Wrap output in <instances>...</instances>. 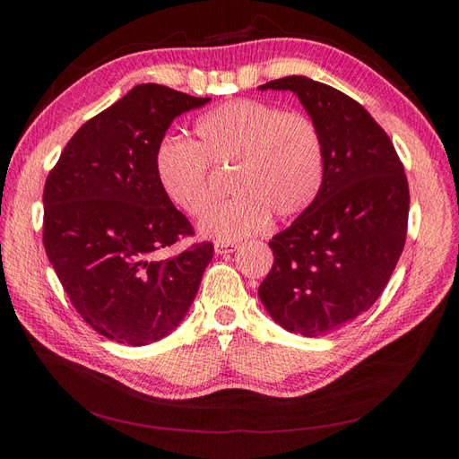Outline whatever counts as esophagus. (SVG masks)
<instances>
[{
  "mask_svg": "<svg viewBox=\"0 0 459 459\" xmlns=\"http://www.w3.org/2000/svg\"><path fill=\"white\" fill-rule=\"evenodd\" d=\"M238 245L235 243H216L214 245V253L216 255H228V253H233V251H238Z\"/></svg>",
  "mask_w": 459,
  "mask_h": 459,
  "instance_id": "esophagus-1",
  "label": "esophagus"
}]
</instances>
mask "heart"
Wrapping results in <instances>:
<instances>
[{
  "instance_id": "obj_1",
  "label": "heart",
  "mask_w": 459,
  "mask_h": 459,
  "mask_svg": "<svg viewBox=\"0 0 459 459\" xmlns=\"http://www.w3.org/2000/svg\"><path fill=\"white\" fill-rule=\"evenodd\" d=\"M197 143L166 135L155 149L159 186L178 211L199 216L212 201L208 162L231 169L235 199L199 221L206 239L233 243L268 228L272 214H302L324 186L325 149L316 122L258 100H233L195 122Z\"/></svg>"
}]
</instances>
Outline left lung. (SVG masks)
<instances>
[{
	"label": "left lung",
	"mask_w": 459,
	"mask_h": 459,
	"mask_svg": "<svg viewBox=\"0 0 459 459\" xmlns=\"http://www.w3.org/2000/svg\"><path fill=\"white\" fill-rule=\"evenodd\" d=\"M258 90L293 91L322 132V191L273 235V266L258 289L275 324L319 337L368 312L383 293L406 243L408 179L385 130L352 97L307 76Z\"/></svg>",
	"instance_id": "1"
}]
</instances>
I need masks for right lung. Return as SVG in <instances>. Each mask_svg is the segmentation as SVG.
<instances>
[{"instance_id":"add662e5","label":"right lung","mask_w":459,"mask_h":459,"mask_svg":"<svg viewBox=\"0 0 459 459\" xmlns=\"http://www.w3.org/2000/svg\"><path fill=\"white\" fill-rule=\"evenodd\" d=\"M208 101L135 86L73 135L48 176V258L84 322L115 342L145 346L170 335L212 260L211 243L157 256L193 228L164 197L155 149L176 117Z\"/></svg>"}]
</instances>
